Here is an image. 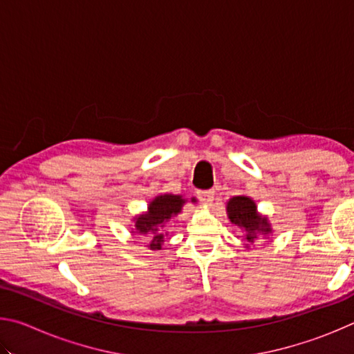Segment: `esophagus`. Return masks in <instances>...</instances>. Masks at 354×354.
Returning <instances> with one entry per match:
<instances>
[{"mask_svg":"<svg viewBox=\"0 0 354 354\" xmlns=\"http://www.w3.org/2000/svg\"><path fill=\"white\" fill-rule=\"evenodd\" d=\"M198 198L203 205H211V203L214 201V192L212 190H200Z\"/></svg>","mask_w":354,"mask_h":354,"instance_id":"34e87169","label":"esophagus"}]
</instances>
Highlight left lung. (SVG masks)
Returning <instances> with one entry per match:
<instances>
[{"instance_id": "8db88e82", "label": "left lung", "mask_w": 354, "mask_h": 354, "mask_svg": "<svg viewBox=\"0 0 354 354\" xmlns=\"http://www.w3.org/2000/svg\"><path fill=\"white\" fill-rule=\"evenodd\" d=\"M226 211L232 223L247 231V241L250 243L254 242L256 232H262V234L270 232L267 218L261 217L256 212L254 201L248 196H234V198H231L226 206Z\"/></svg>"}]
</instances>
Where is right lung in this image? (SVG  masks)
Masks as SVG:
<instances>
[{"instance_id":"add662e5","label":"right lung","mask_w":354,"mask_h":354,"mask_svg":"<svg viewBox=\"0 0 354 354\" xmlns=\"http://www.w3.org/2000/svg\"><path fill=\"white\" fill-rule=\"evenodd\" d=\"M184 200L179 195H160L149 203L148 212L136 220V232L148 242L151 250H160L164 243V227L173 215L181 212Z\"/></svg>"}]
</instances>
